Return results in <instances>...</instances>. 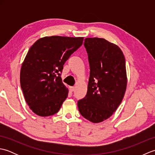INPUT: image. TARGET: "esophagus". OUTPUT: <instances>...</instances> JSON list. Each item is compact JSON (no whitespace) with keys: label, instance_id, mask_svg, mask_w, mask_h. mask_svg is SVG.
Here are the masks:
<instances>
[{"label":"esophagus","instance_id":"1","mask_svg":"<svg viewBox=\"0 0 155 155\" xmlns=\"http://www.w3.org/2000/svg\"><path fill=\"white\" fill-rule=\"evenodd\" d=\"M74 90H75V88H74V87H70V91H71V92H73V91H74Z\"/></svg>","mask_w":155,"mask_h":155}]
</instances>
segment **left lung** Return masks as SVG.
Returning a JSON list of instances; mask_svg holds the SVG:
<instances>
[{"label":"left lung","mask_w":155,"mask_h":155,"mask_svg":"<svg viewBox=\"0 0 155 155\" xmlns=\"http://www.w3.org/2000/svg\"><path fill=\"white\" fill-rule=\"evenodd\" d=\"M90 77L87 93L78 101L81 114L94 123L109 118L119 106L127 88L126 63L118 46L104 38H87Z\"/></svg>","instance_id":"left-lung-1"}]
</instances>
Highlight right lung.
Here are the masks:
<instances>
[{
  "label": "right lung",
  "instance_id": "right-lung-1",
  "mask_svg": "<svg viewBox=\"0 0 155 155\" xmlns=\"http://www.w3.org/2000/svg\"><path fill=\"white\" fill-rule=\"evenodd\" d=\"M83 37L52 36L41 38L29 49L22 64L20 81L27 103L41 117L56 114L68 96L61 72Z\"/></svg>",
  "mask_w": 155,
  "mask_h": 155
}]
</instances>
